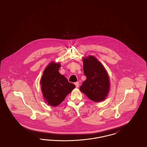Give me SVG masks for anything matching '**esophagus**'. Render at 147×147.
Instances as JSON below:
<instances>
[{
    "instance_id": "obj_1",
    "label": "esophagus",
    "mask_w": 147,
    "mask_h": 147,
    "mask_svg": "<svg viewBox=\"0 0 147 147\" xmlns=\"http://www.w3.org/2000/svg\"><path fill=\"white\" fill-rule=\"evenodd\" d=\"M74 84L76 85V88H79V82H76V83H74Z\"/></svg>"
}]
</instances>
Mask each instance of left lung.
Segmentation results:
<instances>
[{"instance_id":"1","label":"left lung","mask_w":147,"mask_h":147,"mask_svg":"<svg viewBox=\"0 0 147 147\" xmlns=\"http://www.w3.org/2000/svg\"><path fill=\"white\" fill-rule=\"evenodd\" d=\"M86 80L80 90L94 102L105 100L109 94L110 82L109 75L103 65L94 56L83 59Z\"/></svg>"}]
</instances>
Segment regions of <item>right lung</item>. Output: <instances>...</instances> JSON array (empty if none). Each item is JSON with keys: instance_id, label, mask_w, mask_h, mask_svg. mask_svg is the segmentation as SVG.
Wrapping results in <instances>:
<instances>
[{"instance_id": "add662e5", "label": "right lung", "mask_w": 147, "mask_h": 147, "mask_svg": "<svg viewBox=\"0 0 147 147\" xmlns=\"http://www.w3.org/2000/svg\"><path fill=\"white\" fill-rule=\"evenodd\" d=\"M60 67V63H49L44 70L40 82L43 96L52 106H57L62 102L76 87L59 73Z\"/></svg>"}]
</instances>
